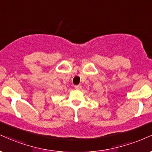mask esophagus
<instances>
[{
	"mask_svg": "<svg viewBox=\"0 0 152 152\" xmlns=\"http://www.w3.org/2000/svg\"><path fill=\"white\" fill-rule=\"evenodd\" d=\"M74 88H75V89H76V90H81L82 86L81 85H77V86H75Z\"/></svg>",
	"mask_w": 152,
	"mask_h": 152,
	"instance_id": "obj_1",
	"label": "esophagus"
}]
</instances>
